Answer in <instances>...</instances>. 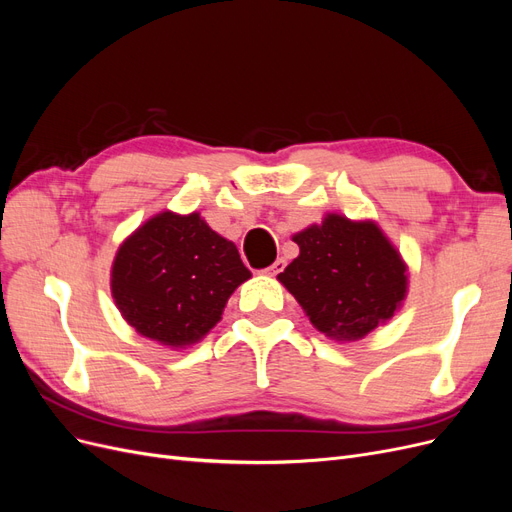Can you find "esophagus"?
<instances>
[{
  "label": "esophagus",
  "instance_id": "esophagus-1",
  "mask_svg": "<svg viewBox=\"0 0 512 512\" xmlns=\"http://www.w3.org/2000/svg\"><path fill=\"white\" fill-rule=\"evenodd\" d=\"M284 267H286V260H284V258H277L271 267L265 269V273H267V275H277V273L284 271Z\"/></svg>",
  "mask_w": 512,
  "mask_h": 512
}]
</instances>
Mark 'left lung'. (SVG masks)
Masks as SVG:
<instances>
[{
  "label": "left lung",
  "mask_w": 512,
  "mask_h": 512,
  "mask_svg": "<svg viewBox=\"0 0 512 512\" xmlns=\"http://www.w3.org/2000/svg\"><path fill=\"white\" fill-rule=\"evenodd\" d=\"M301 254L277 275L309 322L335 339H359L406 297V265L374 222L327 215L294 235Z\"/></svg>",
  "instance_id": "obj_1"
}]
</instances>
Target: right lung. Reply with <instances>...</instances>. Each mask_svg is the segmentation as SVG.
<instances>
[{
  "label": "right lung",
  "instance_id": "1",
  "mask_svg": "<svg viewBox=\"0 0 512 512\" xmlns=\"http://www.w3.org/2000/svg\"><path fill=\"white\" fill-rule=\"evenodd\" d=\"M111 290L121 316L166 346H188L222 318L228 297L250 280L237 245L198 213L164 211L123 241Z\"/></svg>",
  "mask_w": 512,
  "mask_h": 512
}]
</instances>
